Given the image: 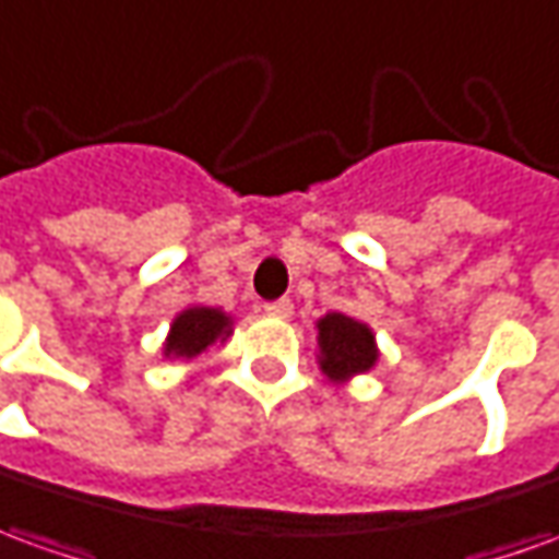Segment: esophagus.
I'll use <instances>...</instances> for the list:
<instances>
[{
    "instance_id": "34e87169",
    "label": "esophagus",
    "mask_w": 559,
    "mask_h": 559,
    "mask_svg": "<svg viewBox=\"0 0 559 559\" xmlns=\"http://www.w3.org/2000/svg\"><path fill=\"white\" fill-rule=\"evenodd\" d=\"M264 310H267V317H276V319H288L292 313H295V307H292V301H288V298H280V301L267 304Z\"/></svg>"
}]
</instances>
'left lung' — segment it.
I'll return each instance as SVG.
<instances>
[{
	"mask_svg": "<svg viewBox=\"0 0 559 559\" xmlns=\"http://www.w3.org/2000/svg\"><path fill=\"white\" fill-rule=\"evenodd\" d=\"M319 344V371L331 383H346L353 377L368 374L380 359L377 337L371 325L346 313H325L317 322Z\"/></svg>",
	"mask_w": 559,
	"mask_h": 559,
	"instance_id": "8db88e82",
	"label": "left lung"
}]
</instances>
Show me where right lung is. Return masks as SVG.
I'll return each mask as SVG.
<instances>
[{
	"label": "right lung",
	"mask_w": 559,
	"mask_h": 559,
	"mask_svg": "<svg viewBox=\"0 0 559 559\" xmlns=\"http://www.w3.org/2000/svg\"><path fill=\"white\" fill-rule=\"evenodd\" d=\"M230 334H234V319L222 307L191 304L169 322L164 356L191 361L198 359L200 353H206L213 344H218V341H228Z\"/></svg>",
	"instance_id": "1"
}]
</instances>
